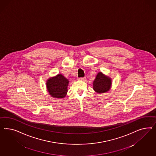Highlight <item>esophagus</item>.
Returning <instances> with one entry per match:
<instances>
[{
    "label": "esophagus",
    "mask_w": 156,
    "mask_h": 156,
    "mask_svg": "<svg viewBox=\"0 0 156 156\" xmlns=\"http://www.w3.org/2000/svg\"><path fill=\"white\" fill-rule=\"evenodd\" d=\"M86 80V77H82V78H80L79 80Z\"/></svg>",
    "instance_id": "34e87169"
}]
</instances>
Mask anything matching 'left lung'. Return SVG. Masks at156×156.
I'll use <instances>...</instances> for the list:
<instances>
[{"mask_svg": "<svg viewBox=\"0 0 156 156\" xmlns=\"http://www.w3.org/2000/svg\"><path fill=\"white\" fill-rule=\"evenodd\" d=\"M112 86V79L99 72L93 82V89L95 92L101 94L108 91Z\"/></svg>", "mask_w": 156, "mask_h": 156, "instance_id": "left-lung-1", "label": "left lung"}]
</instances>
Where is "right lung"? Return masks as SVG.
Wrapping results in <instances>:
<instances>
[{
  "instance_id": "obj_1",
  "label": "right lung",
  "mask_w": 156,
  "mask_h": 156,
  "mask_svg": "<svg viewBox=\"0 0 156 156\" xmlns=\"http://www.w3.org/2000/svg\"><path fill=\"white\" fill-rule=\"evenodd\" d=\"M69 81L61 74L50 78L46 82L47 91L50 95L55 98H63L67 93Z\"/></svg>"
}]
</instances>
